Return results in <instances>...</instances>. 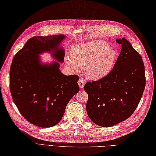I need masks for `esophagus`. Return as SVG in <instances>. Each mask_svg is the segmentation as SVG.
I'll use <instances>...</instances> for the list:
<instances>
[{
  "label": "esophagus",
  "mask_w": 156,
  "mask_h": 156,
  "mask_svg": "<svg viewBox=\"0 0 156 156\" xmlns=\"http://www.w3.org/2000/svg\"><path fill=\"white\" fill-rule=\"evenodd\" d=\"M78 83H79V87H80V88H83L85 83V81L84 79H83L82 78H81V79H79V80L78 81Z\"/></svg>",
  "instance_id": "esophagus-1"
}]
</instances>
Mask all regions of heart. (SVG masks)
Segmentation results:
<instances>
[{
  "instance_id": "b5f03b06",
  "label": "heart",
  "mask_w": 156,
  "mask_h": 156,
  "mask_svg": "<svg viewBox=\"0 0 156 156\" xmlns=\"http://www.w3.org/2000/svg\"><path fill=\"white\" fill-rule=\"evenodd\" d=\"M116 54L109 44L100 40L75 44L71 55L65 56L66 65L78 71L85 66V75L89 78L99 79L106 76L112 70Z\"/></svg>"
}]
</instances>
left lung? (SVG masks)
Instances as JSON below:
<instances>
[{"label":"left lung","mask_w":156,"mask_h":156,"mask_svg":"<svg viewBox=\"0 0 156 156\" xmlns=\"http://www.w3.org/2000/svg\"><path fill=\"white\" fill-rule=\"evenodd\" d=\"M121 50L114 68L99 80L87 82V115L98 126L116 125L135 112L145 87V66L139 53L125 38L116 39Z\"/></svg>","instance_id":"obj_1"}]
</instances>
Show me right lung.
<instances>
[{
	"label": "right lung",
	"mask_w": 156,
	"mask_h": 156,
	"mask_svg": "<svg viewBox=\"0 0 156 156\" xmlns=\"http://www.w3.org/2000/svg\"><path fill=\"white\" fill-rule=\"evenodd\" d=\"M65 35L35 36L25 43L12 59L10 90L16 106L28 122L48 128L57 125L70 100L79 91L77 75H65L60 64H42L39 55L52 52L64 62L65 50L60 44Z\"/></svg>",
	"instance_id": "obj_1"
}]
</instances>
